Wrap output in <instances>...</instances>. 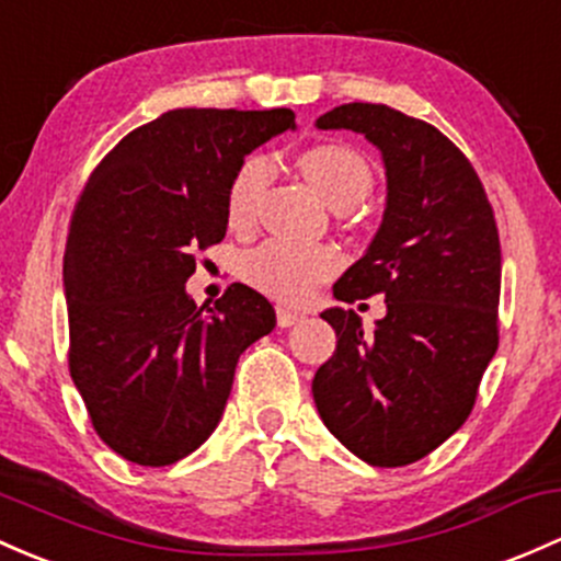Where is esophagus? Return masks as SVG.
<instances>
[{
  "mask_svg": "<svg viewBox=\"0 0 561 561\" xmlns=\"http://www.w3.org/2000/svg\"><path fill=\"white\" fill-rule=\"evenodd\" d=\"M276 322H279V328H293V324L304 322V313L287 309V306H276Z\"/></svg>",
  "mask_w": 561,
  "mask_h": 561,
  "instance_id": "obj_1",
  "label": "esophagus"
}]
</instances>
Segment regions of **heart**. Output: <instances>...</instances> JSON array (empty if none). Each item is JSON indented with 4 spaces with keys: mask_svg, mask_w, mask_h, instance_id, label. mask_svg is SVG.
Returning <instances> with one entry per match:
<instances>
[{
    "mask_svg": "<svg viewBox=\"0 0 561 561\" xmlns=\"http://www.w3.org/2000/svg\"><path fill=\"white\" fill-rule=\"evenodd\" d=\"M298 168L313 191L332 210H348L365 199L373 188V168L359 151L343 144H319L298 153ZM271 164L255 153L239 168L229 188L231 226H248L255 218L257 202L268 186ZM337 257L328 248H304L290 242H266L250 252L244 261V276L250 285L271 298L298 304L313 293V287L335 271Z\"/></svg>",
    "mask_w": 561,
    "mask_h": 561,
    "instance_id": "heart-1",
    "label": "heart"
}]
</instances>
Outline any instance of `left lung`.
Segmentation results:
<instances>
[{
    "label": "left lung",
    "mask_w": 561,
    "mask_h": 561,
    "mask_svg": "<svg viewBox=\"0 0 561 561\" xmlns=\"http://www.w3.org/2000/svg\"><path fill=\"white\" fill-rule=\"evenodd\" d=\"M319 130L365 135L386 170L383 220L332 295H383L373 330L332 306L337 346L311 380L330 434L365 463L421 460L466 423L497 351L501 242L482 181L436 127L380 106L346 103Z\"/></svg>",
    "instance_id": "left-lung-1"
}]
</instances>
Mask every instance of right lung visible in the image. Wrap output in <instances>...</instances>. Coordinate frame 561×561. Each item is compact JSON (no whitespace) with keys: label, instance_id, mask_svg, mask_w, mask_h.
Wrapping results in <instances>:
<instances>
[{"label":"right lung","instance_id":"right-lung-1","mask_svg":"<svg viewBox=\"0 0 561 561\" xmlns=\"http://www.w3.org/2000/svg\"><path fill=\"white\" fill-rule=\"evenodd\" d=\"M295 130L290 108H175L106 153L64 255L69 367L98 436L138 466H170L213 434L242 351L276 313L231 285L215 309L186 293L196 250L229 226L244 157Z\"/></svg>","mask_w":561,"mask_h":561}]
</instances>
